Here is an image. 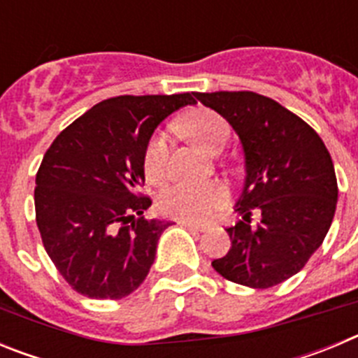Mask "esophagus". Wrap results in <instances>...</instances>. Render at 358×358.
<instances>
[{"instance_id": "1", "label": "esophagus", "mask_w": 358, "mask_h": 358, "mask_svg": "<svg viewBox=\"0 0 358 358\" xmlns=\"http://www.w3.org/2000/svg\"><path fill=\"white\" fill-rule=\"evenodd\" d=\"M179 224L192 231H206L208 226L206 224H197V222H186V220H179Z\"/></svg>"}]
</instances>
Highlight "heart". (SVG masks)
<instances>
[{
	"mask_svg": "<svg viewBox=\"0 0 358 358\" xmlns=\"http://www.w3.org/2000/svg\"><path fill=\"white\" fill-rule=\"evenodd\" d=\"M182 132L201 145L204 150L217 152L229 140V125L215 110L201 107L185 116L179 123ZM145 176L154 185L169 179V138L159 132L148 140L143 154ZM229 202V189L224 182L210 181L204 185H177L164 189L157 197L161 215L186 222H204L215 211Z\"/></svg>",
	"mask_w": 358,
	"mask_h": 358,
	"instance_id": "b5f03b06",
	"label": "heart"
}]
</instances>
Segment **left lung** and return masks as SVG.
Here are the masks:
<instances>
[{"label": "left lung", "instance_id": "left-lung-1", "mask_svg": "<svg viewBox=\"0 0 358 358\" xmlns=\"http://www.w3.org/2000/svg\"><path fill=\"white\" fill-rule=\"evenodd\" d=\"M238 132L245 186L226 227L231 248L211 262L226 280L268 289L299 273L327 236L337 206V177L317 132L292 110L252 91L197 93ZM262 215L251 227L252 213Z\"/></svg>", "mask_w": 358, "mask_h": 358}]
</instances>
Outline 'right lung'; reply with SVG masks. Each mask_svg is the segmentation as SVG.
Listing matches in <instances>:
<instances>
[{
	"instance_id": "right-lung-1",
	"label": "right lung",
	"mask_w": 358,
	"mask_h": 358,
	"mask_svg": "<svg viewBox=\"0 0 358 358\" xmlns=\"http://www.w3.org/2000/svg\"><path fill=\"white\" fill-rule=\"evenodd\" d=\"M194 103L189 93L107 98L50 145L36 176V222L75 292L122 299L143 283L170 226L143 217L145 147L166 116Z\"/></svg>"
}]
</instances>
